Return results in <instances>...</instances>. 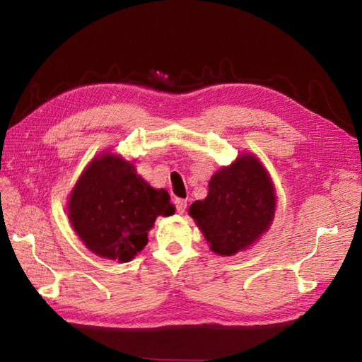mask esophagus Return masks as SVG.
<instances>
[{
    "instance_id": "esophagus-1",
    "label": "esophagus",
    "mask_w": 362,
    "mask_h": 362,
    "mask_svg": "<svg viewBox=\"0 0 362 362\" xmlns=\"http://www.w3.org/2000/svg\"><path fill=\"white\" fill-rule=\"evenodd\" d=\"M175 205H177V211L178 213H184L185 208H187V199L177 198V199H175Z\"/></svg>"
}]
</instances>
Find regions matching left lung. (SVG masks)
I'll return each instance as SVG.
<instances>
[{
  "label": "left lung",
  "mask_w": 362,
  "mask_h": 362,
  "mask_svg": "<svg viewBox=\"0 0 362 362\" xmlns=\"http://www.w3.org/2000/svg\"><path fill=\"white\" fill-rule=\"evenodd\" d=\"M276 211L275 185L252 152H242L208 181L205 199L194 201L189 214L210 249L233 257L254 246L267 233Z\"/></svg>",
  "instance_id": "obj_1"
}]
</instances>
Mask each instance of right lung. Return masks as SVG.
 I'll use <instances>...</instances> for the list:
<instances>
[{
	"label": "right lung",
	"mask_w": 362,
	"mask_h": 362,
	"mask_svg": "<svg viewBox=\"0 0 362 362\" xmlns=\"http://www.w3.org/2000/svg\"><path fill=\"white\" fill-rule=\"evenodd\" d=\"M173 213L169 193L151 187L133 161L112 151L87 164L68 199L69 222L84 246L119 262L131 261L146 246L158 216Z\"/></svg>",
	"instance_id": "obj_1"
}]
</instances>
